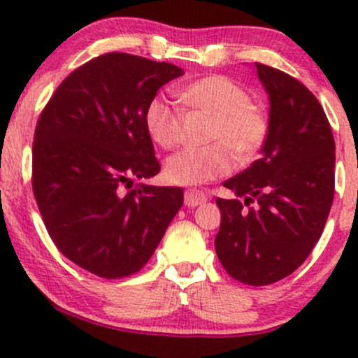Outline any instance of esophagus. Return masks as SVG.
Listing matches in <instances>:
<instances>
[{
  "label": "esophagus",
  "mask_w": 358,
  "mask_h": 358,
  "mask_svg": "<svg viewBox=\"0 0 358 358\" xmlns=\"http://www.w3.org/2000/svg\"><path fill=\"white\" fill-rule=\"evenodd\" d=\"M203 203H206V196L201 191L191 189V191H186V194H184V204L187 208H196V206H201Z\"/></svg>",
  "instance_id": "1"
}]
</instances>
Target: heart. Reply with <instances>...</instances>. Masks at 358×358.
Segmentation results:
<instances>
[{
  "mask_svg": "<svg viewBox=\"0 0 358 358\" xmlns=\"http://www.w3.org/2000/svg\"><path fill=\"white\" fill-rule=\"evenodd\" d=\"M189 110L211 117L208 129V147H186L166 161V176L180 186H197L222 178L233 169V150L239 155L253 154L262 145L266 122L262 112L251 103L243 87L226 77H208L179 92ZM144 124L155 144L171 149L182 137V112L172 107L161 95L147 103ZM228 141L229 146L225 144Z\"/></svg>",
  "mask_w": 358,
  "mask_h": 358,
  "instance_id": "obj_1",
  "label": "heart"
}]
</instances>
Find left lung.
<instances>
[{
    "label": "left lung",
    "instance_id": "left-lung-1",
    "mask_svg": "<svg viewBox=\"0 0 358 358\" xmlns=\"http://www.w3.org/2000/svg\"><path fill=\"white\" fill-rule=\"evenodd\" d=\"M270 100L259 159L222 186L234 199L221 211L214 239L224 270L264 287L308 258L329 217L335 189V141L320 102L296 78L256 63Z\"/></svg>",
    "mask_w": 358,
    "mask_h": 358
}]
</instances>
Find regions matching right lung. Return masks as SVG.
Instances as JSON below:
<instances>
[{
	"mask_svg": "<svg viewBox=\"0 0 358 358\" xmlns=\"http://www.w3.org/2000/svg\"><path fill=\"white\" fill-rule=\"evenodd\" d=\"M184 70L100 55L62 82L36 124L33 192L63 256L102 278L137 273L182 206L180 187L145 184L161 166L147 103ZM136 180L143 182L133 186Z\"/></svg>",
	"mask_w": 358,
	"mask_h": 358,
	"instance_id": "right-lung-1",
	"label": "right lung"
}]
</instances>
